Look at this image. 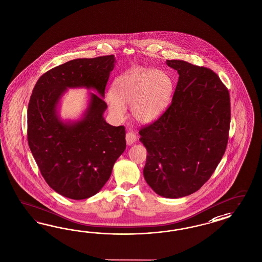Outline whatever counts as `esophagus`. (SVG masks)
Here are the masks:
<instances>
[{
    "mask_svg": "<svg viewBox=\"0 0 262 262\" xmlns=\"http://www.w3.org/2000/svg\"><path fill=\"white\" fill-rule=\"evenodd\" d=\"M125 139H126V142H127L128 145H132L136 140H137V137L133 132H127L126 136H125Z\"/></svg>",
    "mask_w": 262,
    "mask_h": 262,
    "instance_id": "34e87169",
    "label": "esophagus"
}]
</instances>
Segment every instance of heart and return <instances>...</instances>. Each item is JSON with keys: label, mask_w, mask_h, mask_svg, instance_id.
<instances>
[{"label": "heart", "mask_w": 262, "mask_h": 262, "mask_svg": "<svg viewBox=\"0 0 262 262\" xmlns=\"http://www.w3.org/2000/svg\"><path fill=\"white\" fill-rule=\"evenodd\" d=\"M174 83L165 71L140 68L118 76L112 83L107 104L113 116L122 120L125 105L131 104L132 117L149 123L165 112L171 100Z\"/></svg>", "instance_id": "obj_1"}]
</instances>
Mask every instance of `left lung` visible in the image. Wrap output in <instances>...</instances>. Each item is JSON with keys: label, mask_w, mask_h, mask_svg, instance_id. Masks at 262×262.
Wrapping results in <instances>:
<instances>
[{"label": "left lung", "mask_w": 262, "mask_h": 262, "mask_svg": "<svg viewBox=\"0 0 262 262\" xmlns=\"http://www.w3.org/2000/svg\"><path fill=\"white\" fill-rule=\"evenodd\" d=\"M179 79L171 104L156 121L140 130L147 150L143 176L157 194L181 198L209 179L229 139V91L208 68L166 60Z\"/></svg>", "instance_id": "8db88e82"}]
</instances>
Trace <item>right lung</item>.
Returning a JSON list of instances; mask_svg holds the SVG:
<instances>
[{"instance_id":"add662e5","label":"right lung","mask_w":262,"mask_h":262,"mask_svg":"<svg viewBox=\"0 0 262 262\" xmlns=\"http://www.w3.org/2000/svg\"><path fill=\"white\" fill-rule=\"evenodd\" d=\"M114 55L78 58L53 68L34 86L28 107V142L47 184L74 200L97 194L126 148L125 128L103 118L105 87ZM85 88L89 105L80 119L62 120L58 107L68 89Z\"/></svg>"}]
</instances>
